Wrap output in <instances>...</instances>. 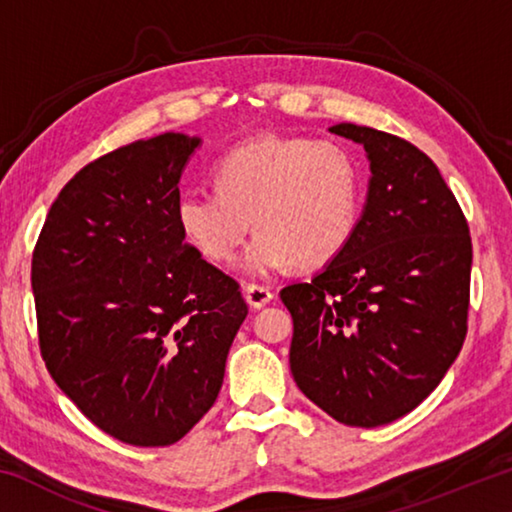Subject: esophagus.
Masks as SVG:
<instances>
[{
	"label": "esophagus",
	"instance_id": "34e87169",
	"mask_svg": "<svg viewBox=\"0 0 512 512\" xmlns=\"http://www.w3.org/2000/svg\"><path fill=\"white\" fill-rule=\"evenodd\" d=\"M275 298V293L271 287H264V284H248L246 287V302L253 309H262L268 302Z\"/></svg>",
	"mask_w": 512,
	"mask_h": 512
}]
</instances>
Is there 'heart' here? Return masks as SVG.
<instances>
[{"mask_svg":"<svg viewBox=\"0 0 512 512\" xmlns=\"http://www.w3.org/2000/svg\"><path fill=\"white\" fill-rule=\"evenodd\" d=\"M361 207V169L339 142L264 137L237 146L214 167V189L178 196L185 239L214 264H228L250 230L241 259L248 275H271L296 262L320 266L348 244Z\"/></svg>","mask_w":512,"mask_h":512,"instance_id":"b5f03b06","label":"heart"}]
</instances>
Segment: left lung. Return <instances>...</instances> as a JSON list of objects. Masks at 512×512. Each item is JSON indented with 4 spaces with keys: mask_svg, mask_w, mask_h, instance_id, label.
Returning <instances> with one entry per match:
<instances>
[{
    "mask_svg": "<svg viewBox=\"0 0 512 512\" xmlns=\"http://www.w3.org/2000/svg\"><path fill=\"white\" fill-rule=\"evenodd\" d=\"M329 131L366 149V205L341 253L280 298L300 391L334 420L370 429L413 411L461 352L472 239L429 155L368 126Z\"/></svg>",
    "mask_w": 512,
    "mask_h": 512,
    "instance_id": "obj_1",
    "label": "left lung"
}]
</instances>
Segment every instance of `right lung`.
Wrapping results in <instances>:
<instances>
[{"instance_id": "obj_1", "label": "right lung", "mask_w": 512, "mask_h": 512, "mask_svg": "<svg viewBox=\"0 0 512 512\" xmlns=\"http://www.w3.org/2000/svg\"><path fill=\"white\" fill-rule=\"evenodd\" d=\"M201 137L164 133L90 162L63 187L31 262L40 352L108 436L178 443L212 409L248 307L176 221Z\"/></svg>"}]
</instances>
